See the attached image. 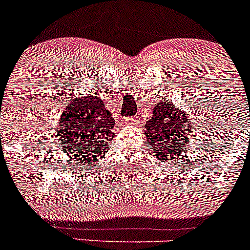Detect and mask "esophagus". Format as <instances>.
I'll list each match as a JSON object with an SVG mask.
<instances>
[{"label": "esophagus", "mask_w": 250, "mask_h": 250, "mask_svg": "<svg viewBox=\"0 0 250 250\" xmlns=\"http://www.w3.org/2000/svg\"><path fill=\"white\" fill-rule=\"evenodd\" d=\"M135 121H136L135 118H130V119H126V120L124 121V123L126 124V125H134V124H135Z\"/></svg>", "instance_id": "obj_1"}]
</instances>
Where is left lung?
<instances>
[{
  "instance_id": "obj_1",
  "label": "left lung",
  "mask_w": 250,
  "mask_h": 250,
  "mask_svg": "<svg viewBox=\"0 0 250 250\" xmlns=\"http://www.w3.org/2000/svg\"><path fill=\"white\" fill-rule=\"evenodd\" d=\"M190 131L191 119L167 100L154 106L152 118L145 124V139L154 156L169 163L187 149Z\"/></svg>"
}]
</instances>
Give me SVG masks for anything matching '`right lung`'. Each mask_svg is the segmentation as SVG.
<instances>
[{"label": "right lung", "mask_w": 250, "mask_h": 250, "mask_svg": "<svg viewBox=\"0 0 250 250\" xmlns=\"http://www.w3.org/2000/svg\"><path fill=\"white\" fill-rule=\"evenodd\" d=\"M115 120L99 96H75L59 119V145L79 165L103 158L114 136Z\"/></svg>", "instance_id": "right-lung-1"}]
</instances>
